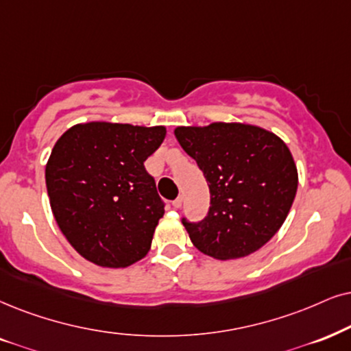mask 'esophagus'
Returning <instances> with one entry per match:
<instances>
[{
  "instance_id": "34e87169",
  "label": "esophagus",
  "mask_w": 351,
  "mask_h": 351,
  "mask_svg": "<svg viewBox=\"0 0 351 351\" xmlns=\"http://www.w3.org/2000/svg\"><path fill=\"white\" fill-rule=\"evenodd\" d=\"M173 204V207H175V208H180L181 206H183V197H181V196H178V197H176L175 199V201H173L171 202Z\"/></svg>"
}]
</instances>
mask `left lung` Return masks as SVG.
<instances>
[{
	"label": "left lung",
	"mask_w": 351,
	"mask_h": 351,
	"mask_svg": "<svg viewBox=\"0 0 351 351\" xmlns=\"http://www.w3.org/2000/svg\"><path fill=\"white\" fill-rule=\"evenodd\" d=\"M175 136L210 191L206 219H183L193 245L220 261L261 250L280 230L298 189L287 144L274 132L243 123L180 126Z\"/></svg>",
	"instance_id": "1"
}]
</instances>
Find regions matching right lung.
<instances>
[{"mask_svg":"<svg viewBox=\"0 0 351 351\" xmlns=\"http://www.w3.org/2000/svg\"><path fill=\"white\" fill-rule=\"evenodd\" d=\"M165 126L92 121L56 141L45 180L61 233L84 259L128 267L147 254L165 206L144 162Z\"/></svg>","mask_w":351,"mask_h":351,"instance_id":"obj_1","label":"right lung"}]
</instances>
